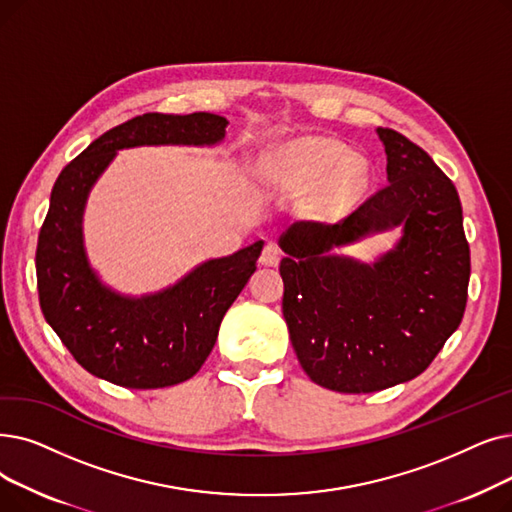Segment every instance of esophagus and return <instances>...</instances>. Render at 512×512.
I'll return each instance as SVG.
<instances>
[{"instance_id":"esophagus-1","label":"esophagus","mask_w":512,"mask_h":512,"mask_svg":"<svg viewBox=\"0 0 512 512\" xmlns=\"http://www.w3.org/2000/svg\"><path fill=\"white\" fill-rule=\"evenodd\" d=\"M280 249L276 247V244H265V249H263V253H261V257H259V261H261V265H268V268H276L278 265V261H280Z\"/></svg>"}]
</instances>
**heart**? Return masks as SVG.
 I'll list each match as a JSON object with an SVG mask.
<instances>
[{
    "instance_id": "obj_1",
    "label": "heart",
    "mask_w": 512,
    "mask_h": 512,
    "mask_svg": "<svg viewBox=\"0 0 512 512\" xmlns=\"http://www.w3.org/2000/svg\"><path fill=\"white\" fill-rule=\"evenodd\" d=\"M270 180L314 191V209L332 217L347 211L368 184V163L330 138L303 136L278 146L265 161Z\"/></svg>"
}]
</instances>
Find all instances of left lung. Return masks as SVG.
Instances as JSON below:
<instances>
[{"instance_id": "obj_1", "label": "left lung", "mask_w": 512, "mask_h": 512, "mask_svg": "<svg viewBox=\"0 0 512 512\" xmlns=\"http://www.w3.org/2000/svg\"><path fill=\"white\" fill-rule=\"evenodd\" d=\"M387 186L339 224L299 221L278 244L282 314L301 368L320 387L372 393L425 372L460 326L471 276L462 207L450 177L393 129H376ZM403 226L374 264L331 251Z\"/></svg>"}]
</instances>
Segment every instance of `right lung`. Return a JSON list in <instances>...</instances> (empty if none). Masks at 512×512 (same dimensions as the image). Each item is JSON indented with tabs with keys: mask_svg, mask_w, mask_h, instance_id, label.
Wrapping results in <instances>:
<instances>
[{
	"mask_svg": "<svg viewBox=\"0 0 512 512\" xmlns=\"http://www.w3.org/2000/svg\"><path fill=\"white\" fill-rule=\"evenodd\" d=\"M228 119L213 113H146L108 129L66 165L52 188L37 240L41 311L90 374L127 389H163L201 370L219 324L257 270L263 240L196 265L159 293L121 295L90 265L83 211L98 177L123 148L215 146Z\"/></svg>",
	"mask_w": 512,
	"mask_h": 512,
	"instance_id": "add662e5",
	"label": "right lung"
}]
</instances>
